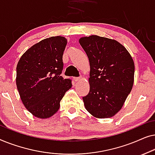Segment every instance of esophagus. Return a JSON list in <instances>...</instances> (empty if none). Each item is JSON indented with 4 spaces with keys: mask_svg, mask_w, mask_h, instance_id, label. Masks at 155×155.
Listing matches in <instances>:
<instances>
[{
    "mask_svg": "<svg viewBox=\"0 0 155 155\" xmlns=\"http://www.w3.org/2000/svg\"><path fill=\"white\" fill-rule=\"evenodd\" d=\"M73 80H74V81H75V82H78V81H80V80H81V78H74Z\"/></svg>",
    "mask_w": 155,
    "mask_h": 155,
    "instance_id": "34e87169",
    "label": "esophagus"
}]
</instances>
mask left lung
<instances>
[{"instance_id": "obj_1", "label": "left lung", "mask_w": 155, "mask_h": 155, "mask_svg": "<svg viewBox=\"0 0 155 155\" xmlns=\"http://www.w3.org/2000/svg\"><path fill=\"white\" fill-rule=\"evenodd\" d=\"M79 43L90 61V92L82 97L89 113L98 118H111L121 109L134 82L132 56L119 42L91 35Z\"/></svg>"}]
</instances>
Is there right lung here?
<instances>
[{
	"label": "right lung",
	"instance_id": "obj_1",
	"mask_svg": "<svg viewBox=\"0 0 155 155\" xmlns=\"http://www.w3.org/2000/svg\"><path fill=\"white\" fill-rule=\"evenodd\" d=\"M65 37L46 38L21 56L17 65L16 84L21 100L33 116L50 118L58 111L61 100L72 87L71 80L60 75Z\"/></svg>",
	"mask_w": 155,
	"mask_h": 155
}]
</instances>
